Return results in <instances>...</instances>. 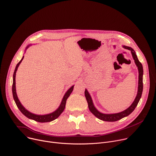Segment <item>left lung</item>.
<instances>
[{"label":"left lung","instance_id":"obj_1","mask_svg":"<svg viewBox=\"0 0 156 156\" xmlns=\"http://www.w3.org/2000/svg\"><path fill=\"white\" fill-rule=\"evenodd\" d=\"M123 47L127 50H129L131 51V54L133 55V58L134 60V62L137 66L138 72H139V81H138V89H137V93L136 95V97L135 98L134 101L132 103V105L126 110L118 112V113H115V114H103V113L100 112L98 111L97 109L94 107L91 97L90 94H89L88 91L87 89H85V91H84V95H85L87 101L88 102V108L90 111L93 113V114L98 119L101 120L105 121H109V122H114L118 121L126 116H127L129 115L134 110L136 107L137 106L140 99L142 96V93L143 90V65L139 61L137 55L136 54L135 51L131 47H127V46H123Z\"/></svg>","mask_w":156,"mask_h":156}]
</instances>
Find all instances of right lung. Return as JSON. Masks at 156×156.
Masks as SVG:
<instances>
[{"label":"right lung","mask_w":156,"mask_h":156,"mask_svg":"<svg viewBox=\"0 0 156 156\" xmlns=\"http://www.w3.org/2000/svg\"><path fill=\"white\" fill-rule=\"evenodd\" d=\"M30 45L27 46L26 49H27L29 47ZM24 56L22 57V58L21 59V60L17 63L15 71H14V73L13 75V84H12V94H13V100L16 102V104L17 105V106L18 107V108L19 109V110L21 111V112L23 115H25L27 118L35 120L37 122H50L52 121L55 119H56L57 118H58V116L62 114V112L64 111L65 108V105H66V100L67 98L69 96L70 94L72 93V92L73 90V87L74 85L71 87L65 94L62 103L60 105V106L58 107V108L55 110L54 112L50 113V114L48 115H35L33 114V113L29 112L28 110H27L21 104V103L20 102L19 98L17 97V93H16V72L17 70V68L19 66V65L20 64V63L22 62V60L23 59Z\"/></svg>","instance_id":"obj_1"}]
</instances>
